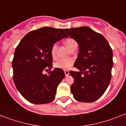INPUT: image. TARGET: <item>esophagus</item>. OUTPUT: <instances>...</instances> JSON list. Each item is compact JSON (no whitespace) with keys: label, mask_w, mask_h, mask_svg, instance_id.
<instances>
[{"label":"esophagus","mask_w":126,"mask_h":126,"mask_svg":"<svg viewBox=\"0 0 126 126\" xmlns=\"http://www.w3.org/2000/svg\"><path fill=\"white\" fill-rule=\"evenodd\" d=\"M64 72H65V75H66V76H68V74H69V73H70V72H69V71H68V70H64Z\"/></svg>","instance_id":"1"}]
</instances>
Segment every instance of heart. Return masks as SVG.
<instances>
[{
    "label": "heart",
    "instance_id": "heart-1",
    "mask_svg": "<svg viewBox=\"0 0 126 126\" xmlns=\"http://www.w3.org/2000/svg\"><path fill=\"white\" fill-rule=\"evenodd\" d=\"M65 43L67 47L70 49H71L72 47L74 45L77 44L76 41L74 39L72 38H68L66 39L65 41ZM51 55L53 58H56L57 57V54H58V45L56 43H54L51 48ZM74 63V60L73 58H66V59H61V60H58L56 61V63H54V66L56 68H61L63 70H67L71 68V66L73 65Z\"/></svg>",
    "mask_w": 126,
    "mask_h": 126
}]
</instances>
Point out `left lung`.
Wrapping results in <instances>:
<instances>
[{
    "label": "left lung",
    "mask_w": 126,
    "mask_h": 126,
    "mask_svg": "<svg viewBox=\"0 0 126 126\" xmlns=\"http://www.w3.org/2000/svg\"><path fill=\"white\" fill-rule=\"evenodd\" d=\"M79 45V54L71 70L74 82L70 87L74 98L79 102H93L106 91L111 78L113 51L102 34L87 26L65 29Z\"/></svg>",
    "instance_id": "1"
}]
</instances>
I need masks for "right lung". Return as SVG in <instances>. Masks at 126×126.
Here are the masks:
<instances>
[{"instance_id": "obj_1", "label": "right lung", "mask_w": 126, "mask_h": 126, "mask_svg": "<svg viewBox=\"0 0 126 126\" xmlns=\"http://www.w3.org/2000/svg\"><path fill=\"white\" fill-rule=\"evenodd\" d=\"M67 37L63 29L41 28L28 33L16 47L12 61L13 81L27 101L43 104L54 100L57 87L65 74L61 68L51 70V48ZM44 70H49L48 75L43 74Z\"/></svg>"}]
</instances>
